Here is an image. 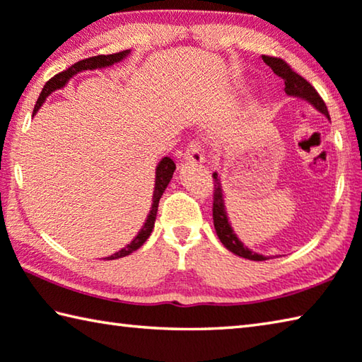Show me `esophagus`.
<instances>
[{"label": "esophagus", "instance_id": "1", "mask_svg": "<svg viewBox=\"0 0 362 362\" xmlns=\"http://www.w3.org/2000/svg\"><path fill=\"white\" fill-rule=\"evenodd\" d=\"M185 160L188 163H204V153L198 142H189L185 150Z\"/></svg>", "mask_w": 362, "mask_h": 362}]
</instances>
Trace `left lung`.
<instances>
[{
    "label": "left lung",
    "mask_w": 362,
    "mask_h": 362,
    "mask_svg": "<svg viewBox=\"0 0 362 362\" xmlns=\"http://www.w3.org/2000/svg\"><path fill=\"white\" fill-rule=\"evenodd\" d=\"M262 62H264L269 68L274 71V74H277L285 81V93L288 96H296L300 98V100H305L307 103H310L312 106L320 110L321 114H325L327 118H329V114H327V107L325 101L321 100V96L317 93L310 83H308L304 77H300L298 72H294L291 69L290 64L286 62L281 60V58H275V57H262ZM214 183H215V189H214V226L216 235L221 240V244L225 245L229 252H233L234 255L242 256V258L252 259V261H264L267 259L266 256H262L259 253H255L252 250L247 248L242 242L239 240L238 235L233 231L231 223L228 221V214L225 209V199H223V189H221V183L218 179V174L214 173Z\"/></svg>",
    "instance_id": "left-lung-1"
}]
</instances>
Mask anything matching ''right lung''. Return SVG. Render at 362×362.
Segmentation results:
<instances>
[{
  "label": "right lung",
  "instance_id": "right-lung-1",
  "mask_svg": "<svg viewBox=\"0 0 362 362\" xmlns=\"http://www.w3.org/2000/svg\"><path fill=\"white\" fill-rule=\"evenodd\" d=\"M129 55V50H123V52H118V54H112V55H98V57H90V58H85V60H81L72 64L71 68H68L66 71L60 72V74H57L50 78V81L44 85V88L41 91V95H39L37 101H36V106L35 110H33V115H35L39 107L42 106V103L45 101V98H47L52 91H55L58 88H63L64 85L68 83L69 78L72 76H76L77 72H82V71H91V69H98V68H107V66H112L115 63H120L123 58H127ZM175 170V163L169 158V156H164V158L158 163V166H156L155 170V189H153V199H152V209H150V212L147 215V220L144 223L142 229L139 231V234L136 235V238L129 242V244L122 248L120 252H117L114 255L107 256V258L104 259H117V258H123V256L131 255L133 252H136L137 248H141L144 245V242L148 239V235L152 234V229L155 226V220H156V212H158V204L161 196L164 193V189L169 185L170 179H173V174Z\"/></svg>",
  "mask_w": 362,
  "mask_h": 362
}]
</instances>
